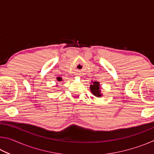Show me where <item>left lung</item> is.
Instances as JSON below:
<instances>
[{"label": "left lung", "mask_w": 154, "mask_h": 154, "mask_svg": "<svg viewBox=\"0 0 154 154\" xmlns=\"http://www.w3.org/2000/svg\"><path fill=\"white\" fill-rule=\"evenodd\" d=\"M90 90L94 95L98 96V97H100L101 94L100 93V85H99L98 82H95L93 83L92 85H90Z\"/></svg>", "instance_id": "obj_1"}]
</instances>
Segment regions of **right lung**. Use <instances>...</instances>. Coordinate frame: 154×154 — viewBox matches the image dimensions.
I'll use <instances>...</instances> for the list:
<instances>
[{"label": "right lung", "instance_id": "obj_1", "mask_svg": "<svg viewBox=\"0 0 154 154\" xmlns=\"http://www.w3.org/2000/svg\"><path fill=\"white\" fill-rule=\"evenodd\" d=\"M57 79H58V81H59V82H60V81H62V78H60V77H58V78H57Z\"/></svg>", "mask_w": 154, "mask_h": 154}]
</instances>
